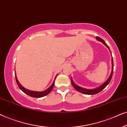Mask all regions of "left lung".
Segmentation results:
<instances>
[{
  "instance_id": "1",
  "label": "left lung",
  "mask_w": 127,
  "mask_h": 127,
  "mask_svg": "<svg viewBox=\"0 0 127 127\" xmlns=\"http://www.w3.org/2000/svg\"><path fill=\"white\" fill-rule=\"evenodd\" d=\"M96 39H97V40H99V41L102 42V43H103L104 45H106V46H107V48H109V49L110 50L109 47L108 46V45L105 43V42H104V40H103L102 38H100V37L96 36ZM113 67H114V65H113V58H112V70H111L110 75L109 78L107 79V81H106V82H104V83L102 85L100 86L99 87L93 89H85V88H82L79 87V86H78V85H76V84H74L73 81H72V78H71V81L72 85L73 86V87L76 89V90H77V91H78V92H79L82 93V94H85V95H95V94H98L99 92H101V91H102L103 89L105 88V87H106V86H107L108 84H109V82H110L111 78H112V75H113Z\"/></svg>"
}]
</instances>
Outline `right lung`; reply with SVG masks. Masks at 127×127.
I'll list each match as a JSON object with an SVG mask.
<instances>
[{"mask_svg": "<svg viewBox=\"0 0 127 127\" xmlns=\"http://www.w3.org/2000/svg\"><path fill=\"white\" fill-rule=\"evenodd\" d=\"M57 75H56V77H55V80H54L53 84H52V85L50 86V87L49 88L47 89L46 90H45V91H42V92H37V91H30V90H28V89H25V88H24L23 86H22L21 84L19 83V82H18L17 78L16 75H15V77H16V82H17V84L18 87H19V88L21 89V90L23 91V92H24L25 94H26L27 95H28L31 96V97H32L39 98V97H43V96L47 95H48L50 92H51L52 90V89H53V88L54 87V85H55V81Z\"/></svg>", "mask_w": 127, "mask_h": 127, "instance_id": "obj_1", "label": "right lung"}]
</instances>
